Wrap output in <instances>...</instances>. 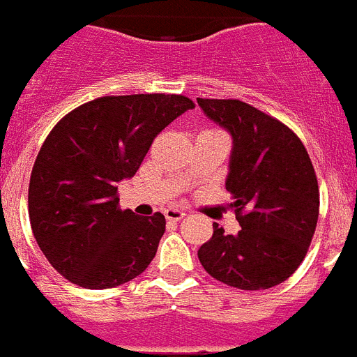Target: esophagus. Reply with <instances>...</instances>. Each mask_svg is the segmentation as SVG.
I'll use <instances>...</instances> for the list:
<instances>
[{"label":"esophagus","mask_w":357,"mask_h":357,"mask_svg":"<svg viewBox=\"0 0 357 357\" xmlns=\"http://www.w3.org/2000/svg\"><path fill=\"white\" fill-rule=\"evenodd\" d=\"M185 211H181V208H167L165 211V218L169 221H179V220H183L185 218Z\"/></svg>","instance_id":"obj_1"}]
</instances>
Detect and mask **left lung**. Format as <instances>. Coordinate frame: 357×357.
<instances>
[{"label": "left lung", "mask_w": 357, "mask_h": 357, "mask_svg": "<svg viewBox=\"0 0 357 357\" xmlns=\"http://www.w3.org/2000/svg\"><path fill=\"white\" fill-rule=\"evenodd\" d=\"M197 105L232 136L227 190L232 194L238 234H214L197 250L212 278L241 290L280 285L307 256L319 215L312 161L287 125L239 100Z\"/></svg>", "instance_id": "left-lung-1"}]
</instances>
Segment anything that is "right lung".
I'll return each mask as SVG.
<instances>
[{"instance_id":"add662e5","label":"right lung","mask_w":357,"mask_h":357,"mask_svg":"<svg viewBox=\"0 0 357 357\" xmlns=\"http://www.w3.org/2000/svg\"><path fill=\"white\" fill-rule=\"evenodd\" d=\"M194 109L178 94L105 96L68 112L45 139L29 185L34 238L50 265L83 289H112L154 259L165 215L119 208L154 137Z\"/></svg>"}]
</instances>
